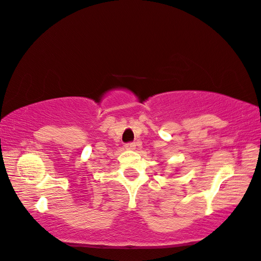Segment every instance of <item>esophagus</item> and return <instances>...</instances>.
<instances>
[{"label": "esophagus", "mask_w": 261, "mask_h": 261, "mask_svg": "<svg viewBox=\"0 0 261 261\" xmlns=\"http://www.w3.org/2000/svg\"><path fill=\"white\" fill-rule=\"evenodd\" d=\"M125 149L126 150H135L136 149V143L135 142H127L125 143Z\"/></svg>", "instance_id": "esophagus-1"}]
</instances>
